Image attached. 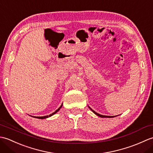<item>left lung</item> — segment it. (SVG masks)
<instances>
[{
	"label": "left lung",
	"mask_w": 153,
	"mask_h": 153,
	"mask_svg": "<svg viewBox=\"0 0 153 153\" xmlns=\"http://www.w3.org/2000/svg\"><path fill=\"white\" fill-rule=\"evenodd\" d=\"M89 108L91 109V111H92V112H93L94 114H96L97 116H99V117H101V118H112V117H114V116H104V115L99 114L97 113L96 112L94 111V110H93L92 108H91L89 106Z\"/></svg>",
	"instance_id": "obj_1"
}]
</instances>
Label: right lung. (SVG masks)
I'll return each mask as SVG.
<instances>
[{"mask_svg": "<svg viewBox=\"0 0 153 153\" xmlns=\"http://www.w3.org/2000/svg\"><path fill=\"white\" fill-rule=\"evenodd\" d=\"M62 105L59 107V108H58L56 111H55L54 112H53V114H51L49 115V116H37V117H35V118H39V119H45V118H48V117H51V116H52L53 115H54V114H56L57 112H58L59 111V110L62 108ZM33 117H34V116H33Z\"/></svg>", "mask_w": 153, "mask_h": 153, "instance_id": "right-lung-1", "label": "right lung"}]
</instances>
